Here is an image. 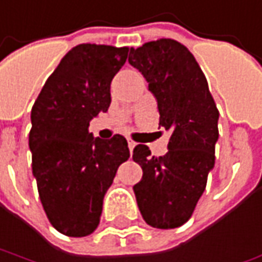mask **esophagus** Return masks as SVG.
I'll return each instance as SVG.
<instances>
[{
    "instance_id": "esophagus-1",
    "label": "esophagus",
    "mask_w": 262,
    "mask_h": 262,
    "mask_svg": "<svg viewBox=\"0 0 262 262\" xmlns=\"http://www.w3.org/2000/svg\"><path fill=\"white\" fill-rule=\"evenodd\" d=\"M135 147V143L134 141H131V140H128V148H129V151H133Z\"/></svg>"
}]
</instances>
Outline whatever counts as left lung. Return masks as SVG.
Instances as JSON below:
<instances>
[{
    "instance_id": "left-lung-1",
    "label": "left lung",
    "mask_w": 262,
    "mask_h": 262,
    "mask_svg": "<svg viewBox=\"0 0 262 262\" xmlns=\"http://www.w3.org/2000/svg\"><path fill=\"white\" fill-rule=\"evenodd\" d=\"M128 61L157 99L159 125L171 133L161 157L144 144L134 148L133 160L143 168L135 199L148 225L173 229L190 219L215 166L219 111L194 56L176 40L131 47Z\"/></svg>"
}]
</instances>
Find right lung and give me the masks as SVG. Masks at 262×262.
Segmentation results:
<instances>
[{
  "label": "right lung",
  "mask_w": 262,
  "mask_h": 262,
  "mask_svg": "<svg viewBox=\"0 0 262 262\" xmlns=\"http://www.w3.org/2000/svg\"><path fill=\"white\" fill-rule=\"evenodd\" d=\"M128 50L91 43L73 47L31 108L33 176L46 215L63 235L80 238L98 228L103 196L129 157L122 135L101 140L88 129L91 119L110 108L111 82Z\"/></svg>",
  "instance_id": "add662e5"
}]
</instances>
